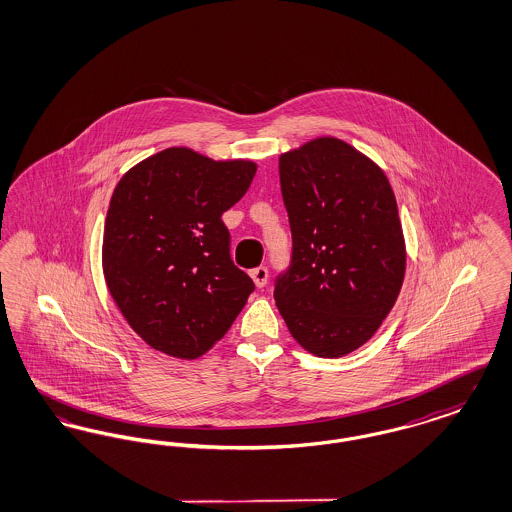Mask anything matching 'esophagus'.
Here are the masks:
<instances>
[{"label":"esophagus","instance_id":"1","mask_svg":"<svg viewBox=\"0 0 512 512\" xmlns=\"http://www.w3.org/2000/svg\"><path fill=\"white\" fill-rule=\"evenodd\" d=\"M251 278H253V282H255V286L257 288H265L268 282V268L267 267H257L253 268L251 272Z\"/></svg>","mask_w":512,"mask_h":512}]
</instances>
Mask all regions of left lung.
I'll return each mask as SVG.
<instances>
[{
    "label": "left lung",
    "instance_id": "8db88e82",
    "mask_svg": "<svg viewBox=\"0 0 512 512\" xmlns=\"http://www.w3.org/2000/svg\"><path fill=\"white\" fill-rule=\"evenodd\" d=\"M292 228L290 267L274 299L295 341L341 357L374 336L399 295L405 240L384 171L338 138L280 155Z\"/></svg>",
    "mask_w": 512,
    "mask_h": 512
}]
</instances>
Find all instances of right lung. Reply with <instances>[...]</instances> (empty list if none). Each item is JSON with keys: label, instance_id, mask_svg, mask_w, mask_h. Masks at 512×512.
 Returning <instances> with one entry per match:
<instances>
[{"label": "right lung", "instance_id": "add662e5", "mask_svg": "<svg viewBox=\"0 0 512 512\" xmlns=\"http://www.w3.org/2000/svg\"><path fill=\"white\" fill-rule=\"evenodd\" d=\"M257 165L169 147L126 172L103 230V274L132 330L178 359L207 353L244 309L253 280L230 257L222 213Z\"/></svg>", "mask_w": 512, "mask_h": 512}]
</instances>
